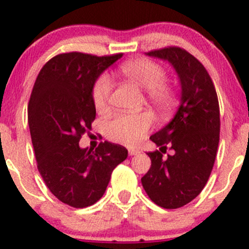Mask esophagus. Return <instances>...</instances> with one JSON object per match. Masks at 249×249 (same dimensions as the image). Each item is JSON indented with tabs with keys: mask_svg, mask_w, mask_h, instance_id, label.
Wrapping results in <instances>:
<instances>
[{
	"mask_svg": "<svg viewBox=\"0 0 249 249\" xmlns=\"http://www.w3.org/2000/svg\"><path fill=\"white\" fill-rule=\"evenodd\" d=\"M141 153V151L138 150V149H134V148H129L128 149V154L131 156H133V155H138V154Z\"/></svg>",
	"mask_w": 249,
	"mask_h": 249,
	"instance_id": "obj_1",
	"label": "esophagus"
}]
</instances>
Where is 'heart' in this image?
<instances>
[{
    "mask_svg": "<svg viewBox=\"0 0 249 249\" xmlns=\"http://www.w3.org/2000/svg\"><path fill=\"white\" fill-rule=\"evenodd\" d=\"M120 72L136 87L144 89L146 103L159 112H166L176 101L175 88L165 80V70L146 58L128 61L120 66ZM111 91V80L106 74L100 75L91 88V99L98 111L107 107ZM153 126L150 112L134 115L117 113L105 124V134L110 141L124 145H136Z\"/></svg>",
    "mask_w": 249,
    "mask_h": 249,
    "instance_id": "heart-1",
    "label": "heart"
}]
</instances>
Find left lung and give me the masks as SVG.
Returning <instances> with one entry per match:
<instances>
[{"instance_id":"1","label":"left lung","mask_w":249,"mask_h":249,"mask_svg":"<svg viewBox=\"0 0 249 249\" xmlns=\"http://www.w3.org/2000/svg\"><path fill=\"white\" fill-rule=\"evenodd\" d=\"M146 55L171 63L182 91L175 117L150 137L159 150L148 153L151 166L142 184L156 205L177 209L197 197L212 174L220 139L219 100L209 73L186 50L169 46ZM167 148L174 154L164 158Z\"/></svg>"}]
</instances>
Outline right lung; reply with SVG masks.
<instances>
[{
  "label": "right lung",
  "instance_id": "add662e5",
  "mask_svg": "<svg viewBox=\"0 0 249 249\" xmlns=\"http://www.w3.org/2000/svg\"><path fill=\"white\" fill-rule=\"evenodd\" d=\"M121 57L60 53L45 63L35 80L28 123L37 170L50 192L70 207L98 202L113 169L128 155L124 146L110 142H101L95 150L79 146L96 116L94 82Z\"/></svg>",
  "mask_w": 249,
  "mask_h": 249
}]
</instances>
